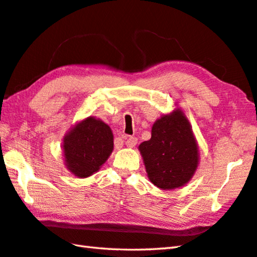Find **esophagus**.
<instances>
[{"label":"esophagus","mask_w":257,"mask_h":257,"mask_svg":"<svg viewBox=\"0 0 257 257\" xmlns=\"http://www.w3.org/2000/svg\"><path fill=\"white\" fill-rule=\"evenodd\" d=\"M125 145H127V147H129V148H133V147L137 145V138L135 137L125 138Z\"/></svg>","instance_id":"1"}]
</instances>
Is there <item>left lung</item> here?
Here are the masks:
<instances>
[{
  "label": "left lung",
  "mask_w": 257,
  "mask_h": 257,
  "mask_svg": "<svg viewBox=\"0 0 257 257\" xmlns=\"http://www.w3.org/2000/svg\"><path fill=\"white\" fill-rule=\"evenodd\" d=\"M150 181L162 190L187 184L199 165V148L188 118L180 108L156 120L150 140L139 146Z\"/></svg>",
  "instance_id": "obj_1"
}]
</instances>
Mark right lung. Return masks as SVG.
<instances>
[{
	"instance_id": "right-lung-1",
	"label": "right lung",
	"mask_w": 257,
	"mask_h": 257,
	"mask_svg": "<svg viewBox=\"0 0 257 257\" xmlns=\"http://www.w3.org/2000/svg\"><path fill=\"white\" fill-rule=\"evenodd\" d=\"M112 150L110 127L95 117L76 123L63 139L65 166L78 178L90 177L99 170Z\"/></svg>"
}]
</instances>
